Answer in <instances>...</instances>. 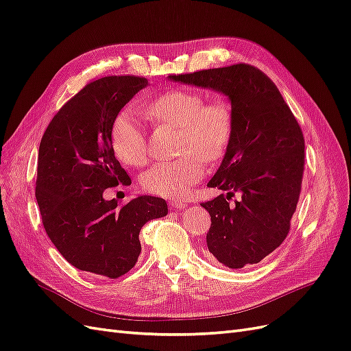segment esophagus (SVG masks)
I'll use <instances>...</instances> for the list:
<instances>
[{
	"label": "esophagus",
	"instance_id": "34e87169",
	"mask_svg": "<svg viewBox=\"0 0 351 351\" xmlns=\"http://www.w3.org/2000/svg\"><path fill=\"white\" fill-rule=\"evenodd\" d=\"M186 206H187V202H184V200H178V199L169 200V208H173V209H182Z\"/></svg>",
	"mask_w": 351,
	"mask_h": 351
}]
</instances>
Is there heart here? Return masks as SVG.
Returning <instances> with one entry per match:
<instances>
[{
	"instance_id": "heart-1",
	"label": "heart",
	"mask_w": 351,
	"mask_h": 351,
	"mask_svg": "<svg viewBox=\"0 0 351 351\" xmlns=\"http://www.w3.org/2000/svg\"><path fill=\"white\" fill-rule=\"evenodd\" d=\"M147 117L159 125L178 130L173 161L158 162L141 177L145 192L162 197H182L205 174L204 159L218 161L224 156L232 134L230 102L215 97L205 101L196 90L174 89L161 93L146 105ZM111 146L125 165H143L147 141L143 125L132 111H121L111 125Z\"/></svg>"
}]
</instances>
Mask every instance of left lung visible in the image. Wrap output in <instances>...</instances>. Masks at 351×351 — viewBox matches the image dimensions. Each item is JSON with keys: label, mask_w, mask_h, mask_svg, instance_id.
<instances>
[{"label": "left lung", "mask_w": 351, "mask_h": 351, "mask_svg": "<svg viewBox=\"0 0 351 351\" xmlns=\"http://www.w3.org/2000/svg\"><path fill=\"white\" fill-rule=\"evenodd\" d=\"M169 79L210 88L231 101V141L208 183L227 193L200 204L210 215L208 258L231 269L258 263L290 231L304 173L300 125L275 83L254 66L240 62ZM236 194L241 199L231 206Z\"/></svg>", "instance_id": "left-lung-1"}]
</instances>
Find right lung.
Returning a JSON list of instances; mask_svg holds the SVG:
<instances>
[{
	"instance_id": "right-lung-1",
	"label": "right lung",
	"mask_w": 351,
	"mask_h": 351,
	"mask_svg": "<svg viewBox=\"0 0 351 351\" xmlns=\"http://www.w3.org/2000/svg\"><path fill=\"white\" fill-rule=\"evenodd\" d=\"M147 84L142 76L92 80L69 99L42 136L35 195L42 224L64 259L80 271L119 278L139 258L141 228L165 217V200L139 196L120 205L104 192L132 180L115 158L111 125Z\"/></svg>"
}]
</instances>
